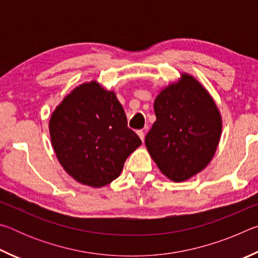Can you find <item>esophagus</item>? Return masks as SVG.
<instances>
[{
    "label": "esophagus",
    "mask_w": 258,
    "mask_h": 258,
    "mask_svg": "<svg viewBox=\"0 0 258 258\" xmlns=\"http://www.w3.org/2000/svg\"><path fill=\"white\" fill-rule=\"evenodd\" d=\"M138 135L140 137V139L142 140V141H145V131H143V130H139V131H138Z\"/></svg>",
    "instance_id": "1"
}]
</instances>
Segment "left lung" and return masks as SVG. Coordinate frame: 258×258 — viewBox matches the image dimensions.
Returning <instances> with one entry per match:
<instances>
[{"mask_svg": "<svg viewBox=\"0 0 258 258\" xmlns=\"http://www.w3.org/2000/svg\"><path fill=\"white\" fill-rule=\"evenodd\" d=\"M157 119L146 146L161 173L175 182L202 172L220 141L222 119L211 95L194 77L171 84L157 95Z\"/></svg>", "mask_w": 258, "mask_h": 258, "instance_id": "obj_1", "label": "left lung"}]
</instances>
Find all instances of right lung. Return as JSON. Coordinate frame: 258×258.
Instances as JSON below:
<instances>
[{"mask_svg":"<svg viewBox=\"0 0 258 258\" xmlns=\"http://www.w3.org/2000/svg\"><path fill=\"white\" fill-rule=\"evenodd\" d=\"M49 127L64 171L93 187L118 177L125 160L142 143L128 128L116 94L94 81L76 87L63 99L52 113Z\"/></svg>","mask_w":258,"mask_h":258,"instance_id":"1","label":"right lung"}]
</instances>
